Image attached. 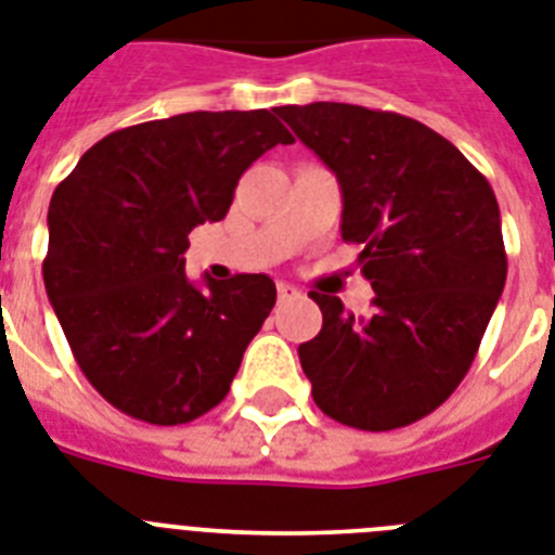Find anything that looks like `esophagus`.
Returning <instances> with one entry per match:
<instances>
[{"instance_id": "1", "label": "esophagus", "mask_w": 555, "mask_h": 555, "mask_svg": "<svg viewBox=\"0 0 555 555\" xmlns=\"http://www.w3.org/2000/svg\"><path fill=\"white\" fill-rule=\"evenodd\" d=\"M276 293H279V301H287V299H293V296H299V291H296L293 285H287V282H279Z\"/></svg>"}]
</instances>
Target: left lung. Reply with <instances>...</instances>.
I'll list each match as a JSON object with an SVG mask.
<instances>
[{
	"instance_id": "obj_1",
	"label": "left lung",
	"mask_w": 555,
	"mask_h": 555,
	"mask_svg": "<svg viewBox=\"0 0 555 555\" xmlns=\"http://www.w3.org/2000/svg\"><path fill=\"white\" fill-rule=\"evenodd\" d=\"M279 116L336 173L341 238L362 245L373 310L310 291L322 310L299 362L322 413L396 430L434 413L470 371L507 279L499 202L456 145L422 121L345 102Z\"/></svg>"
}]
</instances>
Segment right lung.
I'll use <instances>...</instances> for the list:
<instances>
[{"label": "right lung", "mask_w": 555, "mask_h": 555, "mask_svg": "<svg viewBox=\"0 0 555 555\" xmlns=\"http://www.w3.org/2000/svg\"><path fill=\"white\" fill-rule=\"evenodd\" d=\"M270 111H193L121 128L85 153L48 207L44 291L102 399L151 425L222 402L276 305L264 273L184 276L188 233L231 210L238 176L291 145Z\"/></svg>", "instance_id": "obj_1"}]
</instances>
